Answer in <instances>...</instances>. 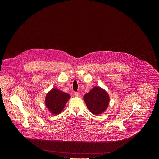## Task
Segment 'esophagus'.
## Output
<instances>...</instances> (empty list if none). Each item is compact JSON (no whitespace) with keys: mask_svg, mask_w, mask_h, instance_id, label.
<instances>
[{"mask_svg":"<svg viewBox=\"0 0 159 159\" xmlns=\"http://www.w3.org/2000/svg\"><path fill=\"white\" fill-rule=\"evenodd\" d=\"M74 94H75V95L76 97H78V96H79V92H75L74 93Z\"/></svg>","mask_w":159,"mask_h":159,"instance_id":"1","label":"esophagus"}]
</instances>
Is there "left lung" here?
Listing matches in <instances>:
<instances>
[{"instance_id":"8db88e82","label":"left lung","mask_w":159,"mask_h":159,"mask_svg":"<svg viewBox=\"0 0 159 159\" xmlns=\"http://www.w3.org/2000/svg\"><path fill=\"white\" fill-rule=\"evenodd\" d=\"M83 99L88 110L95 115L104 113L110 102V97L107 92L99 86L93 88L84 95Z\"/></svg>"}]
</instances>
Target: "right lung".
<instances>
[{"mask_svg":"<svg viewBox=\"0 0 159 159\" xmlns=\"http://www.w3.org/2000/svg\"><path fill=\"white\" fill-rule=\"evenodd\" d=\"M70 95L62 91L52 88L46 96L45 105L49 111L53 114H58L63 110Z\"/></svg>","mask_w":159,"mask_h":159,"instance_id":"right-lung-1","label":"right lung"}]
</instances>
